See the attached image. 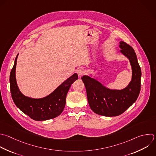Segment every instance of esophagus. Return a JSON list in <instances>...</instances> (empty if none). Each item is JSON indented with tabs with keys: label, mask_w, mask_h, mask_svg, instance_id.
<instances>
[{
	"label": "esophagus",
	"mask_w": 156,
	"mask_h": 156,
	"mask_svg": "<svg viewBox=\"0 0 156 156\" xmlns=\"http://www.w3.org/2000/svg\"><path fill=\"white\" fill-rule=\"evenodd\" d=\"M77 74L79 76V77L80 78H81L82 77V76H83L85 74V71L83 69H79L77 71Z\"/></svg>",
	"instance_id": "obj_1"
}]
</instances>
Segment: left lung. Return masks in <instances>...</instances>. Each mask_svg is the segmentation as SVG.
Returning <instances> with one entry per match:
<instances>
[{"label": "left lung", "instance_id": "8db88e82", "mask_svg": "<svg viewBox=\"0 0 156 156\" xmlns=\"http://www.w3.org/2000/svg\"><path fill=\"white\" fill-rule=\"evenodd\" d=\"M119 52L128 58L132 68V79L127 87L121 90L110 89L92 77V74L82 77L91 109L104 116H116L124 113L136 101L140 91L141 73L136 54L124 41L119 42Z\"/></svg>", "mask_w": 156, "mask_h": 156}]
</instances>
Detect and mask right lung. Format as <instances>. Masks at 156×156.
<instances>
[{
    "label": "right lung",
    "instance_id": "right-lung-1",
    "mask_svg": "<svg viewBox=\"0 0 156 156\" xmlns=\"http://www.w3.org/2000/svg\"><path fill=\"white\" fill-rule=\"evenodd\" d=\"M18 54L15 58L10 76L11 94L15 105L23 113L35 121H45L57 117L65 108L66 94L71 85L77 80V74L74 73L51 93L44 98H32L26 96L20 90L16 79Z\"/></svg>",
    "mask_w": 156,
    "mask_h": 156
}]
</instances>
